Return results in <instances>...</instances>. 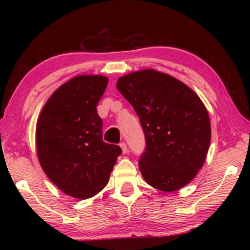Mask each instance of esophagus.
<instances>
[{
    "label": "esophagus",
    "instance_id": "34e87169",
    "mask_svg": "<svg viewBox=\"0 0 250 250\" xmlns=\"http://www.w3.org/2000/svg\"><path fill=\"white\" fill-rule=\"evenodd\" d=\"M120 147H121L122 153H124V154H125L126 152H128V146H126V145H125V142H121V143H120Z\"/></svg>",
    "mask_w": 250,
    "mask_h": 250
}]
</instances>
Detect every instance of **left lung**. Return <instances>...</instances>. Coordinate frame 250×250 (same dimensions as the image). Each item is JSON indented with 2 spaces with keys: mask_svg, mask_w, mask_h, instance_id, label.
<instances>
[{
  "mask_svg": "<svg viewBox=\"0 0 250 250\" xmlns=\"http://www.w3.org/2000/svg\"><path fill=\"white\" fill-rule=\"evenodd\" d=\"M117 88L135 110L146 135L139 161L143 179L163 192L188 184L204 164L210 143L208 112L200 97L155 69L122 76Z\"/></svg>",
  "mask_w": 250,
  "mask_h": 250,
  "instance_id": "1",
  "label": "left lung"
}]
</instances>
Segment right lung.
<instances>
[{"label": "right lung", "instance_id": "add662e5", "mask_svg": "<svg viewBox=\"0 0 250 250\" xmlns=\"http://www.w3.org/2000/svg\"><path fill=\"white\" fill-rule=\"evenodd\" d=\"M108 84L100 75L76 76L46 101L36 125L41 167L62 192L78 200L107 185L121 147L103 140L97 104Z\"/></svg>", "mask_w": 250, "mask_h": 250}]
</instances>
